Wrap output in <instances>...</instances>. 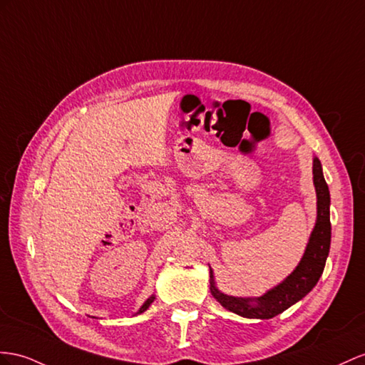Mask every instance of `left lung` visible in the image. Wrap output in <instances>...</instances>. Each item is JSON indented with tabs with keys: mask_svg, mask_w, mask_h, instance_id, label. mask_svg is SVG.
<instances>
[{
	"mask_svg": "<svg viewBox=\"0 0 365 365\" xmlns=\"http://www.w3.org/2000/svg\"><path fill=\"white\" fill-rule=\"evenodd\" d=\"M313 183L316 190V223L301 262L282 282L269 288L259 297H237L222 293L216 287L214 273L210 267L211 294L223 308L248 319H272L301 301L317 284L329 257L331 242L330 191L324 179L321 160L317 157H313Z\"/></svg>",
	"mask_w": 365,
	"mask_h": 365,
	"instance_id": "1",
	"label": "left lung"
}]
</instances>
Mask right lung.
<instances>
[{"mask_svg": "<svg viewBox=\"0 0 365 365\" xmlns=\"http://www.w3.org/2000/svg\"><path fill=\"white\" fill-rule=\"evenodd\" d=\"M154 299H155V296L153 294V296H149L148 299H146V301H145V304L142 305V307H140V310L137 312V314H140V313H143V312H146L148 310V308H149V305H151L153 302H154Z\"/></svg>", "mask_w": 365, "mask_h": 365, "instance_id": "right-lung-1", "label": "right lung"}]
</instances>
